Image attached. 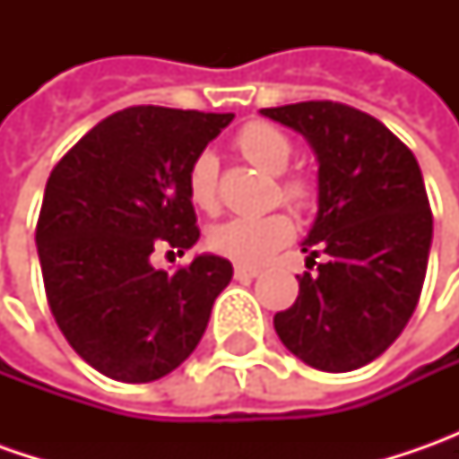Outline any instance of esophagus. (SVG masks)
<instances>
[{
    "label": "esophagus",
    "mask_w": 459,
    "mask_h": 459,
    "mask_svg": "<svg viewBox=\"0 0 459 459\" xmlns=\"http://www.w3.org/2000/svg\"><path fill=\"white\" fill-rule=\"evenodd\" d=\"M260 273L257 268H250V265H235V278L238 281H247V278H255Z\"/></svg>",
    "instance_id": "obj_1"
}]
</instances>
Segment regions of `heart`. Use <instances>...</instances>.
I'll use <instances>...</instances> for the list:
<instances>
[{
  "label": "heart",
  "mask_w": 459,
  "mask_h": 459,
  "mask_svg": "<svg viewBox=\"0 0 459 459\" xmlns=\"http://www.w3.org/2000/svg\"><path fill=\"white\" fill-rule=\"evenodd\" d=\"M238 148L242 155L263 168L265 173H283L291 160V143L289 137L271 125L253 122L242 127L238 134ZM283 194L291 202L307 199V186L301 181H289ZM188 196L199 209H214L217 204V158L214 152L204 151L194 158L188 168ZM293 235V221L286 214H263V217H230L220 221L209 242L212 247L235 260L239 265H260L273 255L281 245H286Z\"/></svg>",
  "instance_id": "heart-1"
}]
</instances>
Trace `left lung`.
<instances>
[{
	"mask_svg": "<svg viewBox=\"0 0 459 459\" xmlns=\"http://www.w3.org/2000/svg\"><path fill=\"white\" fill-rule=\"evenodd\" d=\"M260 115L304 134L316 155V220L301 242L316 273L273 316L281 342L325 373L383 355L414 314L432 247V209L414 152L376 117L337 101Z\"/></svg>",
	"mask_w": 459,
	"mask_h": 459,
	"instance_id": "left-lung-1",
	"label": "left lung"
}]
</instances>
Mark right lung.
<instances>
[{"mask_svg":"<svg viewBox=\"0 0 459 459\" xmlns=\"http://www.w3.org/2000/svg\"><path fill=\"white\" fill-rule=\"evenodd\" d=\"M235 115L130 107L101 119L53 168L35 245L63 337L94 370L151 383L196 350L227 257L202 253L166 273L158 247L184 255L199 239L188 196L194 158Z\"/></svg>","mask_w":459,"mask_h":459,"instance_id":"1","label":"right lung"}]
</instances>
